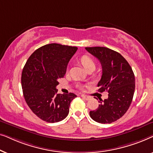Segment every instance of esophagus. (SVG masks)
Masks as SVG:
<instances>
[{
  "label": "esophagus",
  "instance_id": "34e87169",
  "mask_svg": "<svg viewBox=\"0 0 153 153\" xmlns=\"http://www.w3.org/2000/svg\"><path fill=\"white\" fill-rule=\"evenodd\" d=\"M81 97H83V99L85 100H89L90 99H91V97H90V96L85 95H81Z\"/></svg>",
  "mask_w": 153,
  "mask_h": 153
}]
</instances>
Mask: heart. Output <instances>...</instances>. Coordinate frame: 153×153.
Returning <instances> with one entry per match:
<instances>
[{
	"mask_svg": "<svg viewBox=\"0 0 153 153\" xmlns=\"http://www.w3.org/2000/svg\"><path fill=\"white\" fill-rule=\"evenodd\" d=\"M81 63L82 64V65L84 67V68L87 71L89 70H91V69H93L95 70V63L94 62V60L92 59V58L90 57L88 55H83L80 58ZM79 88L82 90L83 87L81 85H79Z\"/></svg>",
	"mask_w": 153,
	"mask_h": 153,
	"instance_id": "1",
	"label": "heart"
}]
</instances>
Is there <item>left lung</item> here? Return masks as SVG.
I'll list each match as a JSON object with an SVG mask.
<instances>
[{
  "instance_id": "obj_1",
  "label": "left lung",
  "mask_w": 153,
  "mask_h": 153,
  "mask_svg": "<svg viewBox=\"0 0 153 153\" xmlns=\"http://www.w3.org/2000/svg\"><path fill=\"white\" fill-rule=\"evenodd\" d=\"M100 60L102 75L97 84L98 91H108V97L102 100L90 116L96 122L106 124L120 118L130 106L135 90V77L131 66L118 52L106 47H85Z\"/></svg>"
}]
</instances>
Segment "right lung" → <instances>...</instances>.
Masks as SVG:
<instances>
[{"mask_svg":"<svg viewBox=\"0 0 153 153\" xmlns=\"http://www.w3.org/2000/svg\"><path fill=\"white\" fill-rule=\"evenodd\" d=\"M77 49L49 44L35 50L25 64L22 74L23 94L29 108L44 121L57 123L68 116L71 102L76 95L58 94L56 86Z\"/></svg>","mask_w":153,"mask_h":153,"instance_id":"1","label":"right lung"}]
</instances>
